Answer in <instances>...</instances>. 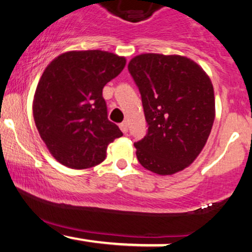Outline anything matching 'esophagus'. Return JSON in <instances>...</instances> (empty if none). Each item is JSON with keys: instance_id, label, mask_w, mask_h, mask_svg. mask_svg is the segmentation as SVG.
I'll return each mask as SVG.
<instances>
[{"instance_id": "1", "label": "esophagus", "mask_w": 252, "mask_h": 252, "mask_svg": "<svg viewBox=\"0 0 252 252\" xmlns=\"http://www.w3.org/2000/svg\"><path fill=\"white\" fill-rule=\"evenodd\" d=\"M120 128H121V130H122V131L124 132V134H126V132H128V124H126V122L121 123V124H120Z\"/></svg>"}]
</instances>
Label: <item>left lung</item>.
Here are the masks:
<instances>
[{
    "instance_id": "1",
    "label": "left lung",
    "mask_w": 252,
    "mask_h": 252,
    "mask_svg": "<svg viewBox=\"0 0 252 252\" xmlns=\"http://www.w3.org/2000/svg\"><path fill=\"white\" fill-rule=\"evenodd\" d=\"M128 68L148 123L147 135L135 143L137 160L158 175L187 168L201 153L215 122L210 77L192 59L178 54H140Z\"/></svg>"
}]
</instances>
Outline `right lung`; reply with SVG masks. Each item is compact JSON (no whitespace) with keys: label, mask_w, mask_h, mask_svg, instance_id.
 Instances as JSON below:
<instances>
[{"label":"right lung","mask_w":252,"mask_h":252,"mask_svg":"<svg viewBox=\"0 0 252 252\" xmlns=\"http://www.w3.org/2000/svg\"><path fill=\"white\" fill-rule=\"evenodd\" d=\"M126 63L106 51H70L45 68L34 94L33 116L58 162L72 169L97 166L105 160L109 143L123 135L108 120L103 88Z\"/></svg>","instance_id":"right-lung-1"}]
</instances>
